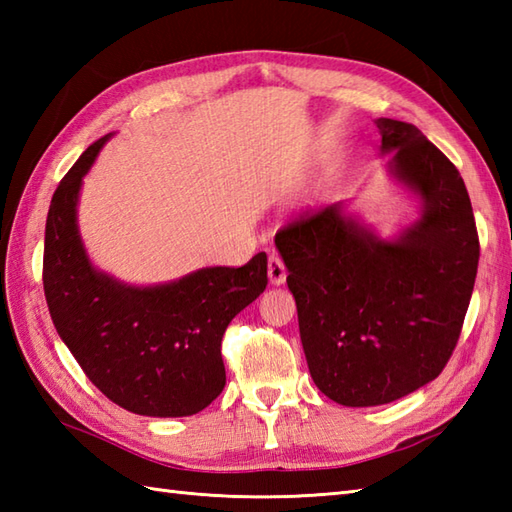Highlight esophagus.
<instances>
[{"label":"esophagus","mask_w":512,"mask_h":512,"mask_svg":"<svg viewBox=\"0 0 512 512\" xmlns=\"http://www.w3.org/2000/svg\"><path fill=\"white\" fill-rule=\"evenodd\" d=\"M268 279L273 286H281L286 281V266L277 255L268 257Z\"/></svg>","instance_id":"34e87169"}]
</instances>
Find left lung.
<instances>
[{
	"label": "left lung",
	"instance_id": "left-lung-1",
	"mask_svg": "<svg viewBox=\"0 0 512 512\" xmlns=\"http://www.w3.org/2000/svg\"><path fill=\"white\" fill-rule=\"evenodd\" d=\"M376 127L387 176L416 200V220L383 237L336 202L275 237L310 376L345 407L387 405L440 376L480 262L460 171L418 127Z\"/></svg>",
	"mask_w": 512,
	"mask_h": 512
}]
</instances>
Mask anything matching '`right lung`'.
Instances as JSON below:
<instances>
[{
	"label": "right lung",
	"instance_id": "add662e5",
	"mask_svg": "<svg viewBox=\"0 0 512 512\" xmlns=\"http://www.w3.org/2000/svg\"><path fill=\"white\" fill-rule=\"evenodd\" d=\"M112 136L85 149L52 195L43 246L50 317L83 372L118 407L151 418L193 416L222 394V336L266 290L268 257L151 286L96 268L79 231V198Z\"/></svg>",
	"mask_w": 512,
	"mask_h": 512
}]
</instances>
